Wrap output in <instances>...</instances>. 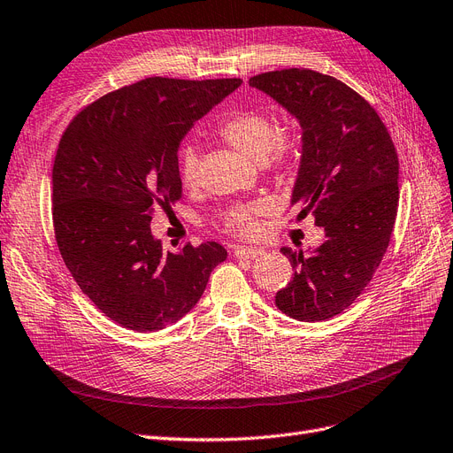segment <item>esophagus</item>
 Returning a JSON list of instances; mask_svg holds the SVG:
<instances>
[{"label":"esophagus","mask_w":453,"mask_h":453,"mask_svg":"<svg viewBox=\"0 0 453 453\" xmlns=\"http://www.w3.org/2000/svg\"><path fill=\"white\" fill-rule=\"evenodd\" d=\"M264 249L260 247H236L234 249V257L236 258H258L264 255Z\"/></svg>","instance_id":"obj_1"}]
</instances>
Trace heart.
<instances>
[{"mask_svg":"<svg viewBox=\"0 0 453 453\" xmlns=\"http://www.w3.org/2000/svg\"><path fill=\"white\" fill-rule=\"evenodd\" d=\"M219 137L232 149L258 159L273 173H292L301 161V141L296 134L279 130L277 120L264 110H243L232 113L217 130ZM198 156L193 147H184L180 152L178 169L184 186L191 188L196 182ZM273 210L269 198L234 208L226 217V230L238 236L250 238L260 232V217Z\"/></svg>","mask_w":453,"mask_h":453,"instance_id":"b5f03b06","label":"heart"}]
</instances>
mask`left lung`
I'll return each mask as SVG.
<instances>
[{
  "mask_svg": "<svg viewBox=\"0 0 453 453\" xmlns=\"http://www.w3.org/2000/svg\"><path fill=\"white\" fill-rule=\"evenodd\" d=\"M249 85L299 120L296 221L312 215L325 228L323 243L309 255L280 249L296 273L275 304L299 321L329 319L365 292L390 243L400 201L394 142L373 107L333 76L284 68L252 76Z\"/></svg>",
  "mask_w": 453,
  "mask_h": 453,
  "instance_id": "left-lung-1",
  "label": "left lung"
}]
</instances>
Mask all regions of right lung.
<instances>
[{"instance_id": "right-lung-1", "label": "right lung", "mask_w": 453, "mask_h": 453, "mask_svg": "<svg viewBox=\"0 0 453 453\" xmlns=\"http://www.w3.org/2000/svg\"><path fill=\"white\" fill-rule=\"evenodd\" d=\"M240 78H147L72 119L53 161V230L81 292L115 323L152 333L184 318L226 258L223 245L165 250L150 221L182 198L180 142Z\"/></svg>"}]
</instances>
